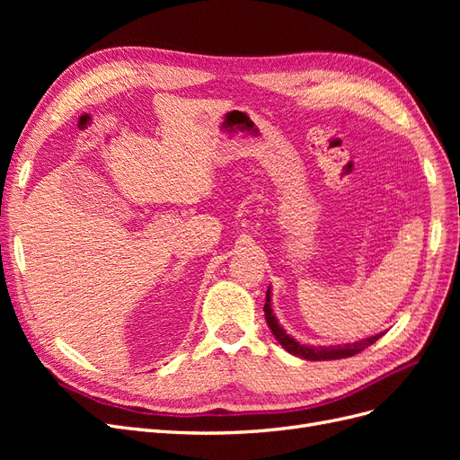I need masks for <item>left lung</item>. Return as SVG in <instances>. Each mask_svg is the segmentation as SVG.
I'll use <instances>...</instances> for the list:
<instances>
[{
    "label": "left lung",
    "mask_w": 460,
    "mask_h": 460,
    "mask_svg": "<svg viewBox=\"0 0 460 460\" xmlns=\"http://www.w3.org/2000/svg\"><path fill=\"white\" fill-rule=\"evenodd\" d=\"M264 318H267V324L272 332V336L278 340V343H280L284 349L291 355H296L299 358H305V360H336V358H347V357H353L360 351H365L367 347H370L374 341H378L384 333H376V336L372 338H367V340H360V341H355V343H343V345H305V343H299L296 341L294 338L289 336V333H286V330L278 324V318L274 316L272 313V307H270V288L267 289V301H264Z\"/></svg>",
    "instance_id": "obj_1"
}]
</instances>
